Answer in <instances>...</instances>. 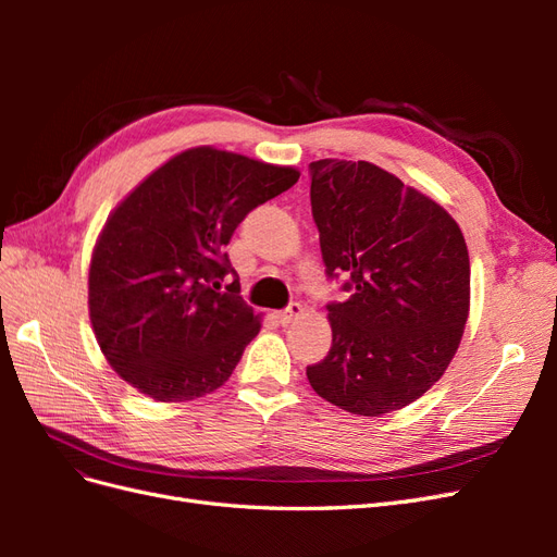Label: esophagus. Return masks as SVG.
<instances>
[{
	"instance_id": "obj_1",
	"label": "esophagus",
	"mask_w": 557,
	"mask_h": 557,
	"mask_svg": "<svg viewBox=\"0 0 557 557\" xmlns=\"http://www.w3.org/2000/svg\"><path fill=\"white\" fill-rule=\"evenodd\" d=\"M301 311H305V309H301V305H297V301H293V305H288V309H283L276 318H278L281 325H288V323H293L295 318L301 315Z\"/></svg>"
}]
</instances>
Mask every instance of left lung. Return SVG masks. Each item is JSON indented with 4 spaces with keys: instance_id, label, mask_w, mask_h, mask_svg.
<instances>
[{
    "instance_id": "left-lung-1",
    "label": "left lung",
    "mask_w": 557,
    "mask_h": 557,
    "mask_svg": "<svg viewBox=\"0 0 557 557\" xmlns=\"http://www.w3.org/2000/svg\"><path fill=\"white\" fill-rule=\"evenodd\" d=\"M311 213L330 278L332 346L307 367L334 407L381 416L409 407L440 381L469 315V252L444 207L364 160H318Z\"/></svg>"
}]
</instances>
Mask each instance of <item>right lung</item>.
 Instances as JSON below:
<instances>
[{
  "label": "right lung",
  "mask_w": 557,
  "mask_h": 557,
  "mask_svg": "<svg viewBox=\"0 0 557 557\" xmlns=\"http://www.w3.org/2000/svg\"><path fill=\"white\" fill-rule=\"evenodd\" d=\"M293 166L188 148L113 209L90 260V323L115 374L158 401L221 387L260 332L225 246L244 218L297 183ZM232 273L227 294L220 281Z\"/></svg>",
  "instance_id": "1"
}]
</instances>
